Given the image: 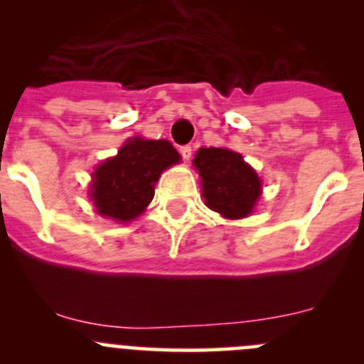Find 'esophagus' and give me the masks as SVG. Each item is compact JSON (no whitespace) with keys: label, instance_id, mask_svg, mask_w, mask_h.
Masks as SVG:
<instances>
[{"label":"esophagus","instance_id":"1","mask_svg":"<svg viewBox=\"0 0 364 364\" xmlns=\"http://www.w3.org/2000/svg\"><path fill=\"white\" fill-rule=\"evenodd\" d=\"M179 153H181L183 160L188 161L190 159H192V148H190V146H183V148L179 149Z\"/></svg>","mask_w":364,"mask_h":364}]
</instances>
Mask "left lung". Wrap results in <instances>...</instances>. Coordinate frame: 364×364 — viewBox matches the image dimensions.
I'll return each instance as SVG.
<instances>
[{"label": "left lung", "mask_w": 364, "mask_h": 364, "mask_svg": "<svg viewBox=\"0 0 364 364\" xmlns=\"http://www.w3.org/2000/svg\"><path fill=\"white\" fill-rule=\"evenodd\" d=\"M193 167L203 181L205 205L227 220L252 215L262 193V181L243 156L225 148H200Z\"/></svg>", "instance_id": "8db88e82"}]
</instances>
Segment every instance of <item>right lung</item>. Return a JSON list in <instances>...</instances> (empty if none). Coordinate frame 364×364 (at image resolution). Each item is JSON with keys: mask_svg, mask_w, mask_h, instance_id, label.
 Returning <instances> with one entry per match:
<instances>
[{"mask_svg": "<svg viewBox=\"0 0 364 364\" xmlns=\"http://www.w3.org/2000/svg\"><path fill=\"white\" fill-rule=\"evenodd\" d=\"M179 160V153L165 139H128L116 156L95 168L90 197L97 213L119 223L137 218L153 200L161 172Z\"/></svg>", "mask_w": 364, "mask_h": 364, "instance_id": "obj_1", "label": "right lung"}]
</instances>
